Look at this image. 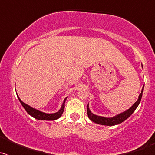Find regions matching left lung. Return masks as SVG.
<instances>
[{
    "label": "left lung",
    "mask_w": 155,
    "mask_h": 155,
    "mask_svg": "<svg viewBox=\"0 0 155 155\" xmlns=\"http://www.w3.org/2000/svg\"><path fill=\"white\" fill-rule=\"evenodd\" d=\"M143 91V87L141 90V93H140L139 96H138V99L137 100V102H135V103H134V105L130 108V109L124 111V112H123V113H120V114L116 115V116H113V117H104V116H97V115L94 114V113H91V110H90L88 104H87V116H88V118L90 119V120H91V121L95 123V124H100V125H105V126L118 125V124H121V123H123L124 121H125L127 118H129V117L133 114V113H134V111L136 110V109L137 108L138 105H139L140 102V100H141Z\"/></svg>",
    "instance_id": "obj_1"
}]
</instances>
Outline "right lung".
Segmentation results:
<instances>
[{"label":"right lung","instance_id":"obj_1","mask_svg":"<svg viewBox=\"0 0 155 155\" xmlns=\"http://www.w3.org/2000/svg\"><path fill=\"white\" fill-rule=\"evenodd\" d=\"M17 96H18V100H19V102H21V105L23 106V108L25 109V111H26L27 113H28L30 116H31L32 117H33V118L36 119V120H47V121L56 120H57V119L60 118V117L62 116L63 113H64V107H65L66 99H67V98H68V97H67V98L64 100V102H63L61 109H60V110H59L58 112H57V113H43V112H42V111H39V110H38V109H34V108L31 107L30 105H27V104H25V102H23L20 99V98H19L18 94H17Z\"/></svg>","mask_w":155,"mask_h":155}]
</instances>
